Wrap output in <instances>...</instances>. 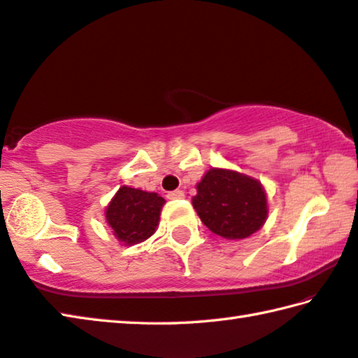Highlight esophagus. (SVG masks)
Returning a JSON list of instances; mask_svg holds the SVG:
<instances>
[{
	"instance_id": "obj_1",
	"label": "esophagus",
	"mask_w": 358,
	"mask_h": 358,
	"mask_svg": "<svg viewBox=\"0 0 358 358\" xmlns=\"http://www.w3.org/2000/svg\"><path fill=\"white\" fill-rule=\"evenodd\" d=\"M183 197H185V192L178 191V189L167 194V199H171V200H177V199H183Z\"/></svg>"
}]
</instances>
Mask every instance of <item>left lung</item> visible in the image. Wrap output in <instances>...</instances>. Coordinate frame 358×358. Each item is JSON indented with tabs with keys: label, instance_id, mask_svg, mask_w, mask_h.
<instances>
[{
	"label": "left lung",
	"instance_id": "obj_1",
	"mask_svg": "<svg viewBox=\"0 0 358 358\" xmlns=\"http://www.w3.org/2000/svg\"><path fill=\"white\" fill-rule=\"evenodd\" d=\"M199 217L214 235L244 239L258 231L268 217L263 185L249 175L213 167L192 197Z\"/></svg>",
	"mask_w": 358,
	"mask_h": 358
}]
</instances>
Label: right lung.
Listing matches in <instances>:
<instances>
[{
    "label": "right lung",
    "mask_w": 358,
    "mask_h": 358,
    "mask_svg": "<svg viewBox=\"0 0 358 358\" xmlns=\"http://www.w3.org/2000/svg\"><path fill=\"white\" fill-rule=\"evenodd\" d=\"M164 203L166 200L157 192L122 186L106 206L105 217L113 235L125 245H133L157 231Z\"/></svg>",
    "instance_id": "add662e5"
}]
</instances>
